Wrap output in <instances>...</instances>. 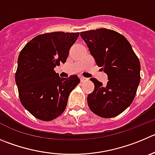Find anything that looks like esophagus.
Wrapping results in <instances>:
<instances>
[{"mask_svg": "<svg viewBox=\"0 0 155 155\" xmlns=\"http://www.w3.org/2000/svg\"><path fill=\"white\" fill-rule=\"evenodd\" d=\"M87 81H88V78H86L84 77H81V82H85Z\"/></svg>", "mask_w": 155, "mask_h": 155, "instance_id": "34e87169", "label": "esophagus"}]
</instances>
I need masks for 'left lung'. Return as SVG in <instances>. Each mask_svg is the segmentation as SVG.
Here are the masks:
<instances>
[{"label":"left lung","instance_id":"left-lung-1","mask_svg":"<svg viewBox=\"0 0 155 155\" xmlns=\"http://www.w3.org/2000/svg\"><path fill=\"white\" fill-rule=\"evenodd\" d=\"M81 36L108 77L106 86L91 78L94 91L87 96L88 107L101 117H115L135 98L140 82L139 60L129 41L116 31L101 28L81 32Z\"/></svg>","mask_w":155,"mask_h":155}]
</instances>
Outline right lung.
Here are the masks:
<instances>
[{"instance_id": "1", "label": "right lung", "mask_w": 155, "mask_h": 155, "mask_svg": "<svg viewBox=\"0 0 155 155\" xmlns=\"http://www.w3.org/2000/svg\"><path fill=\"white\" fill-rule=\"evenodd\" d=\"M80 32H53L31 39L20 51L15 81L21 104L32 116L43 121L59 116L72 90L80 83L76 74L60 78L54 71L65 63L71 47Z\"/></svg>"}]
</instances>
